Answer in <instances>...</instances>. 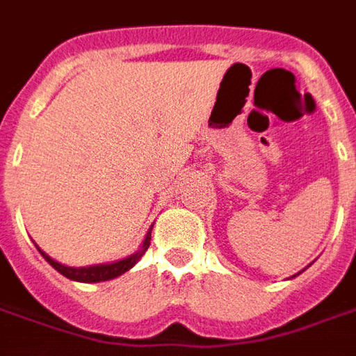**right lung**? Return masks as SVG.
Listing matches in <instances>:
<instances>
[{
	"label": "right lung",
	"instance_id": "1",
	"mask_svg": "<svg viewBox=\"0 0 356 356\" xmlns=\"http://www.w3.org/2000/svg\"><path fill=\"white\" fill-rule=\"evenodd\" d=\"M152 231V229H150ZM150 231H148L147 238L143 242V248H140L137 254L129 255V257H125L122 261L116 263H110V265H95V267H81V268H74V267H65V265H60V263L53 261L49 255H45L42 252L43 259L49 263L51 267L58 270L60 275L66 276V278H70V280H78V282H102V280H110V278H116V276L124 275L125 270H129V268L135 265V263L139 261L143 254L147 252L148 246H150Z\"/></svg>",
	"mask_w": 356,
	"mask_h": 356
}]
</instances>
